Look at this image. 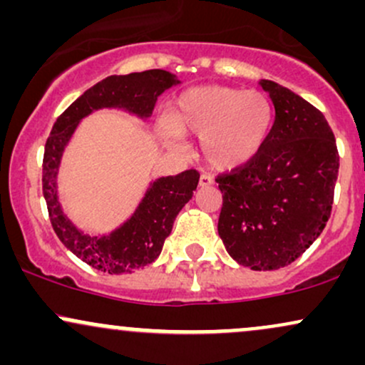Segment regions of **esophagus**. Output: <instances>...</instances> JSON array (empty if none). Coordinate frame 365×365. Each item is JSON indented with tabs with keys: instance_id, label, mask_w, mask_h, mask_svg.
<instances>
[{
	"instance_id": "esophagus-1",
	"label": "esophagus",
	"mask_w": 365,
	"mask_h": 365,
	"mask_svg": "<svg viewBox=\"0 0 365 365\" xmlns=\"http://www.w3.org/2000/svg\"><path fill=\"white\" fill-rule=\"evenodd\" d=\"M212 183H215V180H212L211 177H209V175H200V178H199V185L200 187H209V185H212Z\"/></svg>"
}]
</instances>
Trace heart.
<instances>
[{
  "label": "heart",
  "mask_w": 365,
  "mask_h": 365,
  "mask_svg": "<svg viewBox=\"0 0 365 365\" xmlns=\"http://www.w3.org/2000/svg\"><path fill=\"white\" fill-rule=\"evenodd\" d=\"M273 118V104L261 91L200 86L178 96L168 118L159 121L158 133L175 148L182 135L200 139V153L209 165L232 171L257 158Z\"/></svg>",
  "instance_id": "1"
}]
</instances>
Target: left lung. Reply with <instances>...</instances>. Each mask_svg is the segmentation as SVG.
<instances>
[{
  "mask_svg": "<svg viewBox=\"0 0 365 365\" xmlns=\"http://www.w3.org/2000/svg\"><path fill=\"white\" fill-rule=\"evenodd\" d=\"M274 104V123L254 161L216 182L223 194L217 233L228 254L254 271L299 259L331 216L340 168L324 115L273 81H261Z\"/></svg>",
  "mask_w": 365,
  "mask_h": 365,
  "instance_id": "8db88e82",
  "label": "left lung"
}]
</instances>
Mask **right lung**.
<instances>
[{
    "mask_svg": "<svg viewBox=\"0 0 365 365\" xmlns=\"http://www.w3.org/2000/svg\"><path fill=\"white\" fill-rule=\"evenodd\" d=\"M177 75L166 70L111 75L87 89L54 121L46 140L43 159V194L48 204L53 230L63 245L89 266L108 274L133 273L154 262L171 233L175 217L194 195L199 173L187 170L175 177L150 182L133 215L108 235H89L78 230L63 212L58 199V170L82 118L103 108L125 110L145 120L153 115L158 98L177 86Z\"/></svg>",
    "mask_w": 365,
    "mask_h": 365,
    "instance_id": "add662e5",
    "label": "right lung"
}]
</instances>
